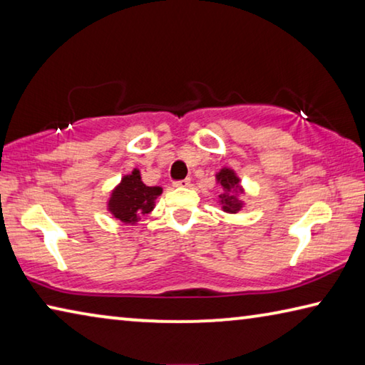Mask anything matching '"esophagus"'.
Segmentation results:
<instances>
[{
  "label": "esophagus",
  "mask_w": 365,
  "mask_h": 365,
  "mask_svg": "<svg viewBox=\"0 0 365 365\" xmlns=\"http://www.w3.org/2000/svg\"><path fill=\"white\" fill-rule=\"evenodd\" d=\"M188 185H190V178H183V180L174 182V187H188Z\"/></svg>",
  "instance_id": "esophagus-1"
}]
</instances>
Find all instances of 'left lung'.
Instances as JSON below:
<instances>
[{"label": "left lung", "instance_id": "8db88e82", "mask_svg": "<svg viewBox=\"0 0 365 365\" xmlns=\"http://www.w3.org/2000/svg\"><path fill=\"white\" fill-rule=\"evenodd\" d=\"M217 180L222 185V188L224 190H237L238 187V177L233 174L230 169H222L219 174H217ZM220 205L224 206V211L227 212H238L240 207H242V202H240L237 197H235L232 193H224L220 195Z\"/></svg>", "mask_w": 365, "mask_h": 365}]
</instances>
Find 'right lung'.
<instances>
[{
  "label": "right lung",
  "mask_w": 365,
  "mask_h": 365,
  "mask_svg": "<svg viewBox=\"0 0 365 365\" xmlns=\"http://www.w3.org/2000/svg\"><path fill=\"white\" fill-rule=\"evenodd\" d=\"M163 193L160 187H146L141 182L140 172L133 170L122 178L109 200V211L125 224H135L141 215L153 211L154 200Z\"/></svg>",
  "instance_id": "1"
}]
</instances>
